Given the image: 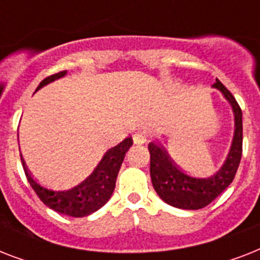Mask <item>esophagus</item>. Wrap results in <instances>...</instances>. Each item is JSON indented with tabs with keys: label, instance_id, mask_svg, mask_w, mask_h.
Here are the masks:
<instances>
[{
	"label": "esophagus",
	"instance_id": "34e87169",
	"mask_svg": "<svg viewBox=\"0 0 260 260\" xmlns=\"http://www.w3.org/2000/svg\"><path fill=\"white\" fill-rule=\"evenodd\" d=\"M132 139H134L135 144H144V143L147 142V138L142 134V132H138V134H135L134 136H132Z\"/></svg>",
	"mask_w": 260,
	"mask_h": 260
}]
</instances>
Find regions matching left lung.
I'll use <instances>...</instances> for the list:
<instances>
[{"label": "left lung", "instance_id": "obj_1", "mask_svg": "<svg viewBox=\"0 0 260 260\" xmlns=\"http://www.w3.org/2000/svg\"><path fill=\"white\" fill-rule=\"evenodd\" d=\"M213 89L218 90L232 106L235 114L234 139L225 160L217 171L209 177H191L179 170L167 152L156 143L148 144L151 162L150 174L152 186L163 201L179 209L197 210L216 200L232 183L242 159L243 118L242 110L230 90L216 79Z\"/></svg>", "mask_w": 260, "mask_h": 260}]
</instances>
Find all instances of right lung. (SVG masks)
<instances>
[{"label":"right lung","instance_id":"obj_1","mask_svg":"<svg viewBox=\"0 0 260 260\" xmlns=\"http://www.w3.org/2000/svg\"><path fill=\"white\" fill-rule=\"evenodd\" d=\"M66 75L67 70L60 71L58 74L43 79L42 82L39 83L36 91L56 79L66 77ZM131 146H132V139L126 138L116 147L109 148L104 154L101 160L98 162L97 166L94 167V170L91 171L89 177L85 178L74 187L66 190L47 189L38 183L30 177L29 171L26 170L25 163L21 159L22 167H24L28 182L35 190V193L38 194V197L50 209L55 210L58 213L66 214V216H71V217H85V216L97 212L110 200L112 194H113L114 186H116V179H117L121 163Z\"/></svg>","mask_w":260,"mask_h":260}]
</instances>
